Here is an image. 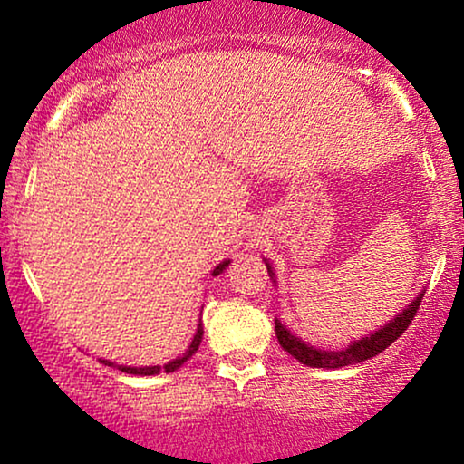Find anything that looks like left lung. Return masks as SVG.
<instances>
[{
    "mask_svg": "<svg viewBox=\"0 0 464 464\" xmlns=\"http://www.w3.org/2000/svg\"><path fill=\"white\" fill-rule=\"evenodd\" d=\"M264 262H266V268H268L272 283L276 285V276H275V270H272L270 262L266 257H264ZM422 297H424V289L414 297V300L410 302V306H405L401 313L395 314V319H391L386 325L376 329V332H372L370 335H365V338L353 340L351 344H348L346 348H342V351H332V348H327L325 351V348L310 346L302 338H297L295 334H291L289 329L285 327L278 319H275V332H276L278 342H281L283 351H287L291 357L300 361V363L308 365V367L338 370V367L354 365V363H361V361L376 357V354L382 353L384 348H389L392 342H395L399 335H401L405 329L410 327V323L414 321V314L418 313V308H420Z\"/></svg>",
    "mask_w": 464,
    "mask_h": 464,
    "instance_id": "obj_1",
    "label": "left lung"
}]
</instances>
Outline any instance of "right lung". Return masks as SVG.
<instances>
[{"mask_svg": "<svg viewBox=\"0 0 464 464\" xmlns=\"http://www.w3.org/2000/svg\"><path fill=\"white\" fill-rule=\"evenodd\" d=\"M227 264H230V259H224V262L215 266L211 275H213V276H219L221 272H224V270L227 268ZM202 334H205V332H202V323H198V329H196V334H194L192 342H189L188 351L183 353L181 357H177V359H173V361H169V363H164V365H145V367H132V365H118L116 361H107V359H99V361H101V363H103V365L116 367V370L124 372V373H132V376H156V373H160V372H167V373H170V372L179 370V367H181L183 363H186L188 359H192V354H196V351H198V346H200V342H202Z\"/></svg>", "mask_w": 464, "mask_h": 464, "instance_id": "add662e5", "label": "right lung"}]
</instances>
